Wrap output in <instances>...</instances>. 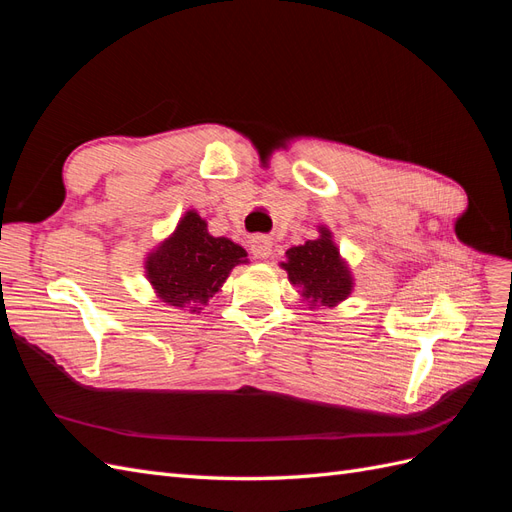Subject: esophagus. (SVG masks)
Instances as JSON below:
<instances>
[{
	"label": "esophagus",
	"instance_id": "obj_1",
	"mask_svg": "<svg viewBox=\"0 0 512 512\" xmlns=\"http://www.w3.org/2000/svg\"><path fill=\"white\" fill-rule=\"evenodd\" d=\"M250 250L256 258H269L273 252V243L269 237H254L250 241Z\"/></svg>",
	"mask_w": 512,
	"mask_h": 512
}]
</instances>
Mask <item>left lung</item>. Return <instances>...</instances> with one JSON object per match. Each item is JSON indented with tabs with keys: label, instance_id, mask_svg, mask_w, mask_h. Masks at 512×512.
<instances>
[{
	"label": "left lung",
	"instance_id": "1",
	"mask_svg": "<svg viewBox=\"0 0 512 512\" xmlns=\"http://www.w3.org/2000/svg\"><path fill=\"white\" fill-rule=\"evenodd\" d=\"M318 232V239L290 247L280 267L288 273L290 284L299 288L303 301L312 307H335L350 297L354 277L339 254L333 232L327 226H318Z\"/></svg>",
	"mask_w": 512,
	"mask_h": 512
}]
</instances>
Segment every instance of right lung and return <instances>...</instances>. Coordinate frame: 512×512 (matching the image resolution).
I'll list each match as a JSON object with an SVG mask.
<instances>
[{"instance_id": "obj_1", "label": "right lung", "mask_w": 512, "mask_h": 512, "mask_svg": "<svg viewBox=\"0 0 512 512\" xmlns=\"http://www.w3.org/2000/svg\"><path fill=\"white\" fill-rule=\"evenodd\" d=\"M247 252L226 237H213L207 220L190 209L177 228L145 258V275L166 305L200 314L218 294L237 265H245Z\"/></svg>"}]
</instances>
